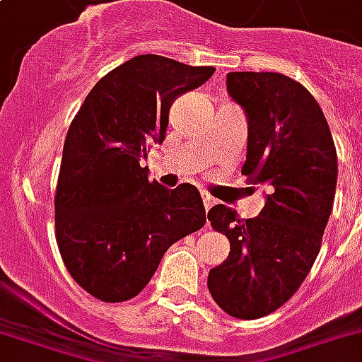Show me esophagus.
Here are the masks:
<instances>
[{
  "label": "esophagus",
  "instance_id": "obj_1",
  "mask_svg": "<svg viewBox=\"0 0 362 362\" xmlns=\"http://www.w3.org/2000/svg\"><path fill=\"white\" fill-rule=\"evenodd\" d=\"M201 197H203V203H205L206 211H209V209H211V206L214 205V203H216V197H212V195L209 192L201 193Z\"/></svg>",
  "mask_w": 362,
  "mask_h": 362
}]
</instances>
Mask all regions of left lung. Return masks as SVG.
<instances>
[{
	"label": "left lung",
	"mask_w": 362,
	"mask_h": 362,
	"mask_svg": "<svg viewBox=\"0 0 362 362\" xmlns=\"http://www.w3.org/2000/svg\"><path fill=\"white\" fill-rule=\"evenodd\" d=\"M228 93L248 119L243 175L272 192L256 218L224 205L211 226L230 255L209 272L214 302L237 319H260L294 296L321 250L338 178L336 146L317 100L302 83L275 71H231Z\"/></svg>",
	"instance_id": "obj_1"
}]
</instances>
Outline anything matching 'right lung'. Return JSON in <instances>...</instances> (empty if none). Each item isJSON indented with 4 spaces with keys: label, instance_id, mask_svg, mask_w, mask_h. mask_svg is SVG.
Returning <instances> with one entry per match:
<instances>
[{
    "label": "right lung",
    "instance_id": "1",
    "mask_svg": "<svg viewBox=\"0 0 362 362\" xmlns=\"http://www.w3.org/2000/svg\"><path fill=\"white\" fill-rule=\"evenodd\" d=\"M212 66L140 54L102 77L66 134L54 237L71 279L102 302L142 292L173 243L205 224L199 189L148 180L140 161L163 142L169 110Z\"/></svg>",
    "mask_w": 362,
    "mask_h": 362
}]
</instances>
